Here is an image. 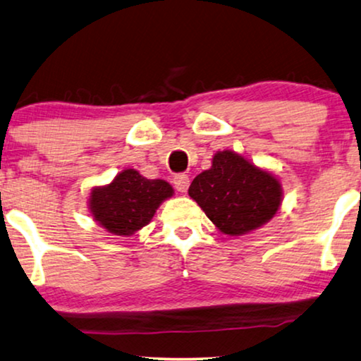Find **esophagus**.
Segmentation results:
<instances>
[{"label":"esophagus","mask_w":361,"mask_h":361,"mask_svg":"<svg viewBox=\"0 0 361 361\" xmlns=\"http://www.w3.org/2000/svg\"><path fill=\"white\" fill-rule=\"evenodd\" d=\"M172 184H174V187L179 192H187V189H189V184H190V179L189 176L187 174H176L174 176V180H172Z\"/></svg>","instance_id":"34e87169"}]
</instances>
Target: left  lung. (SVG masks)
<instances>
[{"instance_id": "left-lung-1", "label": "left lung", "mask_w": 361, "mask_h": 361, "mask_svg": "<svg viewBox=\"0 0 361 361\" xmlns=\"http://www.w3.org/2000/svg\"><path fill=\"white\" fill-rule=\"evenodd\" d=\"M189 195L226 235H243L273 219L281 205V184L231 151L214 156L209 171L192 180Z\"/></svg>"}]
</instances>
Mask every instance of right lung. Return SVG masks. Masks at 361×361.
Segmentation results:
<instances>
[{"label": "right lung", "mask_w": 361, "mask_h": 361, "mask_svg": "<svg viewBox=\"0 0 361 361\" xmlns=\"http://www.w3.org/2000/svg\"><path fill=\"white\" fill-rule=\"evenodd\" d=\"M172 195L166 180L146 179L126 169L106 187L93 189L90 209L95 220L115 235L130 236L151 221L162 200Z\"/></svg>", "instance_id": "add662e5"}]
</instances>
